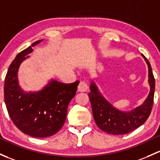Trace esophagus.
Instances as JSON below:
<instances>
[{
  "label": "esophagus",
  "mask_w": 160,
  "mask_h": 160,
  "mask_svg": "<svg viewBox=\"0 0 160 160\" xmlns=\"http://www.w3.org/2000/svg\"><path fill=\"white\" fill-rule=\"evenodd\" d=\"M88 85L84 81H81L80 84L78 85V91L79 92H87L88 90Z\"/></svg>",
  "instance_id": "1"
}]
</instances>
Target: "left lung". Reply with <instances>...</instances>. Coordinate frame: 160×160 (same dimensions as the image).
Here are the masks:
<instances>
[{
  "label": "left lung",
  "mask_w": 160,
  "mask_h": 160,
  "mask_svg": "<svg viewBox=\"0 0 160 160\" xmlns=\"http://www.w3.org/2000/svg\"><path fill=\"white\" fill-rule=\"evenodd\" d=\"M142 56L148 65V81L150 86V91L143 103L137 108L129 112L117 110L104 98L95 83L93 81L90 83V92L88 96L93 118L97 127L103 132L112 135L129 133L142 125L150 115L153 105L155 79L149 60L143 55Z\"/></svg>",
  "instance_id": "obj_1"
}]
</instances>
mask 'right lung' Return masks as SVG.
I'll list each match as a JSON object with an SVG mask.
<instances>
[{"label":"right lung","mask_w":160,"mask_h":160,"mask_svg":"<svg viewBox=\"0 0 160 160\" xmlns=\"http://www.w3.org/2000/svg\"><path fill=\"white\" fill-rule=\"evenodd\" d=\"M38 40L20 52L10 65L4 80V102L14 125L23 133L37 138L56 134L66 120L67 107L80 81L63 83L51 80L38 92H25L18 83L20 65L29 58Z\"/></svg>","instance_id":"obj_1"}]
</instances>
